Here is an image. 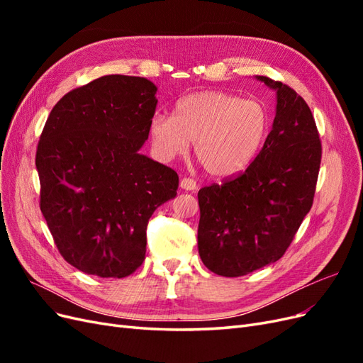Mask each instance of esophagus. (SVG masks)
I'll use <instances>...</instances> for the list:
<instances>
[{"label":"esophagus","instance_id":"esophagus-1","mask_svg":"<svg viewBox=\"0 0 363 363\" xmlns=\"http://www.w3.org/2000/svg\"><path fill=\"white\" fill-rule=\"evenodd\" d=\"M180 186H182V189L195 191L196 189V182L194 179H191V177H184V179H182Z\"/></svg>","mask_w":363,"mask_h":363}]
</instances>
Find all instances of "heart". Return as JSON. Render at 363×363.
<instances>
[{
  "label": "heart",
  "mask_w": 363,
  "mask_h": 363,
  "mask_svg": "<svg viewBox=\"0 0 363 363\" xmlns=\"http://www.w3.org/2000/svg\"><path fill=\"white\" fill-rule=\"evenodd\" d=\"M269 127V112L260 101L203 91L180 98L174 116H152L150 135L152 148L163 160L186 155L195 140V155L206 171L228 177L257 157Z\"/></svg>",
  "instance_id": "obj_1"
}]
</instances>
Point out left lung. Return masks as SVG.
I'll return each instance as SVG.
<instances>
[{
    "mask_svg": "<svg viewBox=\"0 0 363 363\" xmlns=\"http://www.w3.org/2000/svg\"><path fill=\"white\" fill-rule=\"evenodd\" d=\"M277 91L272 130L257 157L235 177L199 192V252L223 277H240L277 262L313 204L323 147L309 106L292 87Z\"/></svg>",
    "mask_w": 363,
    "mask_h": 363,
    "instance_id": "obj_1",
    "label": "left lung"
}]
</instances>
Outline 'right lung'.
<instances>
[{
	"mask_svg": "<svg viewBox=\"0 0 363 363\" xmlns=\"http://www.w3.org/2000/svg\"><path fill=\"white\" fill-rule=\"evenodd\" d=\"M157 87L104 75L63 95L36 151L40 211L62 257L89 276L123 279L145 259L147 225L179 175L140 155Z\"/></svg>",
	"mask_w": 363,
	"mask_h": 363,
	"instance_id": "right-lung-1",
	"label": "right lung"
}]
</instances>
